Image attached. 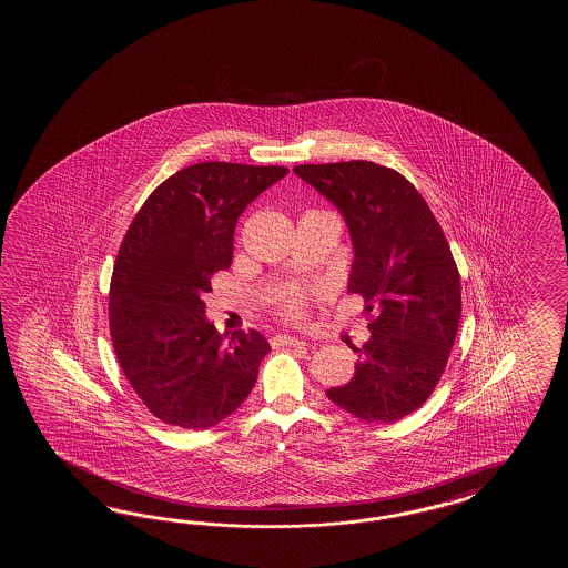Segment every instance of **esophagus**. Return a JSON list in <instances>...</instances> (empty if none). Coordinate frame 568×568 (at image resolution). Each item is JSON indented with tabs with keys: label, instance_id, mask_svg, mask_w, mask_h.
Here are the masks:
<instances>
[{
	"label": "esophagus",
	"instance_id": "esophagus-1",
	"mask_svg": "<svg viewBox=\"0 0 568 568\" xmlns=\"http://www.w3.org/2000/svg\"><path fill=\"white\" fill-rule=\"evenodd\" d=\"M274 343L276 345H288V347H292V345H306L302 338L292 337V335H276Z\"/></svg>",
	"mask_w": 568,
	"mask_h": 568
}]
</instances>
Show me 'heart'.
Returning a JSON list of instances; mask_svg holds the SVG:
<instances>
[{"label":"heart","mask_w":568,"mask_h":568,"mask_svg":"<svg viewBox=\"0 0 568 568\" xmlns=\"http://www.w3.org/2000/svg\"><path fill=\"white\" fill-rule=\"evenodd\" d=\"M284 306L288 308V313L298 314L302 308V296L301 294H296V292H290L284 296Z\"/></svg>","instance_id":"b5f03b06"}]
</instances>
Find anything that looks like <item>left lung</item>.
I'll return each mask as SVG.
<instances>
[{"instance_id": "left-lung-1", "label": "left lung", "mask_w": 568, "mask_h": 568, "mask_svg": "<svg viewBox=\"0 0 568 568\" xmlns=\"http://www.w3.org/2000/svg\"><path fill=\"white\" fill-rule=\"evenodd\" d=\"M294 174L337 206L349 230L347 290L375 313L355 375L326 398L363 423L420 408L445 372L460 318L459 270L420 193L367 160L302 164Z\"/></svg>"}]
</instances>
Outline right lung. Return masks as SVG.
<instances>
[{"label": "right lung", "instance_id": "obj_1", "mask_svg": "<svg viewBox=\"0 0 568 568\" xmlns=\"http://www.w3.org/2000/svg\"><path fill=\"white\" fill-rule=\"evenodd\" d=\"M284 166L201 162L162 182L138 211L113 267L109 328L133 392L162 423L205 430L250 396L270 343L219 335L203 296L233 260L245 206Z\"/></svg>", "mask_w": 568, "mask_h": 568}]
</instances>
